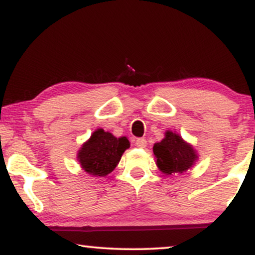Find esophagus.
<instances>
[{"instance_id":"esophagus-1","label":"esophagus","mask_w":255,"mask_h":255,"mask_svg":"<svg viewBox=\"0 0 255 255\" xmlns=\"http://www.w3.org/2000/svg\"><path fill=\"white\" fill-rule=\"evenodd\" d=\"M136 145L138 146V148H145L146 146V139L144 137H139L136 139Z\"/></svg>"}]
</instances>
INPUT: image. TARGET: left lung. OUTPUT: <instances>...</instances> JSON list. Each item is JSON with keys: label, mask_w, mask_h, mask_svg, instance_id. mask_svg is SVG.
Here are the masks:
<instances>
[{"label": "left lung", "mask_w": 255, "mask_h": 255, "mask_svg": "<svg viewBox=\"0 0 255 255\" xmlns=\"http://www.w3.org/2000/svg\"><path fill=\"white\" fill-rule=\"evenodd\" d=\"M156 164L164 174L184 173L194 165L198 155L194 148L175 132L167 130L165 137L153 145Z\"/></svg>", "instance_id": "1"}]
</instances>
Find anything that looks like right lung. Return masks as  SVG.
I'll return each mask as SVG.
<instances>
[{"label":"right lung","mask_w":255,"mask_h":255,"mask_svg":"<svg viewBox=\"0 0 255 255\" xmlns=\"http://www.w3.org/2000/svg\"><path fill=\"white\" fill-rule=\"evenodd\" d=\"M130 146L126 136L117 138L104 129H97L82 145L77 159L83 170L95 177H105L119 164L125 150Z\"/></svg>","instance_id":"right-lung-1"}]
</instances>
